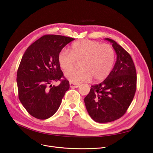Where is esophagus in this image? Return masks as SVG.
Listing matches in <instances>:
<instances>
[{"label":"esophagus","instance_id":"1","mask_svg":"<svg viewBox=\"0 0 153 153\" xmlns=\"http://www.w3.org/2000/svg\"><path fill=\"white\" fill-rule=\"evenodd\" d=\"M80 86V84H75L73 83H69V87L71 88H77Z\"/></svg>","mask_w":153,"mask_h":153}]
</instances>
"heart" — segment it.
<instances>
[{"label": "heart", "mask_w": 153, "mask_h": 153, "mask_svg": "<svg viewBox=\"0 0 153 153\" xmlns=\"http://www.w3.org/2000/svg\"><path fill=\"white\" fill-rule=\"evenodd\" d=\"M115 60V53L112 46L101 44L96 41L82 39L71 46V52L64 49L58 56V61L63 70L72 67L76 61H80L81 68L70 69L64 76L71 83L91 80H103L112 71Z\"/></svg>", "instance_id": "heart-1"}]
</instances>
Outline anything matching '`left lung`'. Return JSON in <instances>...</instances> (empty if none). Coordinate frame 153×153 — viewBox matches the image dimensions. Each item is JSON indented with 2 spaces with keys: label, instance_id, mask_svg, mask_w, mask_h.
<instances>
[{
  "label": "left lung",
  "instance_id": "left-lung-1",
  "mask_svg": "<svg viewBox=\"0 0 153 153\" xmlns=\"http://www.w3.org/2000/svg\"><path fill=\"white\" fill-rule=\"evenodd\" d=\"M105 39L112 44L117 55L116 62L106 79L92 85L84 98L88 114L100 123L121 117L130 105L137 88L136 69L130 55L115 41Z\"/></svg>",
  "mask_w": 153,
  "mask_h": 153
}]
</instances>
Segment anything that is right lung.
Segmentation results:
<instances>
[{
    "label": "right lung",
    "instance_id": "right-lung-1",
    "mask_svg": "<svg viewBox=\"0 0 153 153\" xmlns=\"http://www.w3.org/2000/svg\"><path fill=\"white\" fill-rule=\"evenodd\" d=\"M74 39L60 35H45L32 43L23 55L17 71L18 96L22 105L34 117L47 119L52 117L69 89L58 56ZM62 77L64 79L61 80ZM58 80L61 81L59 86L50 85Z\"/></svg>",
    "mask_w": 153,
    "mask_h": 153
}]
</instances>
